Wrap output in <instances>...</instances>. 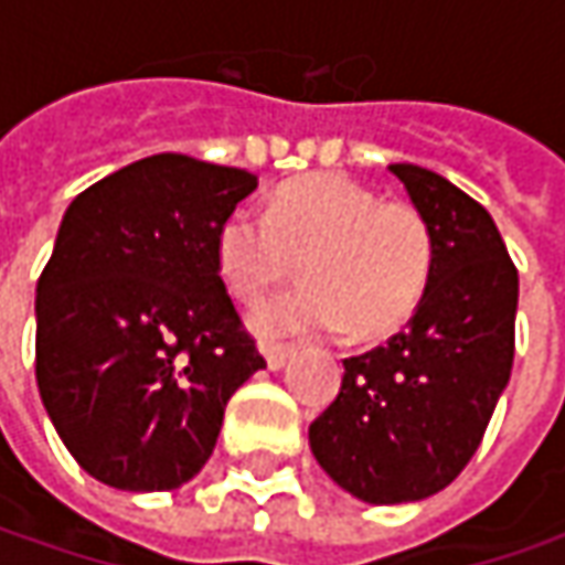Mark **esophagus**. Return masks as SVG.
<instances>
[{
    "label": "esophagus",
    "mask_w": 565,
    "mask_h": 565,
    "mask_svg": "<svg viewBox=\"0 0 565 565\" xmlns=\"http://www.w3.org/2000/svg\"><path fill=\"white\" fill-rule=\"evenodd\" d=\"M295 349L292 345H279V342H270V345H264V359H267V367L270 371H279L286 361L292 359Z\"/></svg>",
    "instance_id": "obj_1"
}]
</instances>
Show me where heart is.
<instances>
[{
	"label": "heart",
	"instance_id": "b5f03b06",
	"mask_svg": "<svg viewBox=\"0 0 565 565\" xmlns=\"http://www.w3.org/2000/svg\"><path fill=\"white\" fill-rule=\"evenodd\" d=\"M213 254L228 292L257 301L286 276L305 286L264 301L250 327L260 337L355 339L393 333L418 308L434 235L408 201H380L345 175H308L276 188L264 210L235 206L223 216Z\"/></svg>",
	"mask_w": 565,
	"mask_h": 565
}]
</instances>
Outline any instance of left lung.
<instances>
[{"label": "left lung", "mask_w": 565, "mask_h": 565, "mask_svg": "<svg viewBox=\"0 0 565 565\" xmlns=\"http://www.w3.org/2000/svg\"><path fill=\"white\" fill-rule=\"evenodd\" d=\"M390 172L430 226V279L402 333L342 361L337 399L308 430L320 468L374 507L434 497L468 466L510 383L519 305L488 210L430 169Z\"/></svg>", "instance_id": "obj_1"}]
</instances>
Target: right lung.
I'll return each mask as SVG.
<instances>
[{"instance_id": "right-lung-1", "label": "right lung", "mask_w": 565, "mask_h": 565, "mask_svg": "<svg viewBox=\"0 0 565 565\" xmlns=\"http://www.w3.org/2000/svg\"><path fill=\"white\" fill-rule=\"evenodd\" d=\"M254 188L245 169L157 153L62 216L36 282V386L77 466L109 488L191 481L232 393L267 367L213 254Z\"/></svg>"}]
</instances>
